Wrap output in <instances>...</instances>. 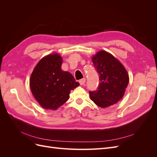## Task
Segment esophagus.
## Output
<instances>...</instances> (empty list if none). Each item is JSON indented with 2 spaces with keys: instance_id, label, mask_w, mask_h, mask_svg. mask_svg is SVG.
I'll list each match as a JSON object with an SVG mask.
<instances>
[{
  "instance_id": "34e87169",
  "label": "esophagus",
  "mask_w": 157,
  "mask_h": 157,
  "mask_svg": "<svg viewBox=\"0 0 157 157\" xmlns=\"http://www.w3.org/2000/svg\"><path fill=\"white\" fill-rule=\"evenodd\" d=\"M86 82V78H82L79 80V83L80 85H84Z\"/></svg>"
}]
</instances>
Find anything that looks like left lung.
<instances>
[{"label": "left lung", "instance_id": "1", "mask_svg": "<svg viewBox=\"0 0 157 157\" xmlns=\"http://www.w3.org/2000/svg\"><path fill=\"white\" fill-rule=\"evenodd\" d=\"M92 60L99 73V83L96 90L89 92L90 99L102 108L113 105L124 96L129 76L120 61L107 52H98Z\"/></svg>", "mask_w": 157, "mask_h": 157}]
</instances>
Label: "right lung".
Segmentation results:
<instances>
[{
    "label": "right lung",
    "mask_w": 157,
    "mask_h": 157,
    "mask_svg": "<svg viewBox=\"0 0 157 157\" xmlns=\"http://www.w3.org/2000/svg\"><path fill=\"white\" fill-rule=\"evenodd\" d=\"M61 64L59 54L48 55L39 61L31 75V92L44 109L56 110L68 100L71 90L80 85L69 72L61 69Z\"/></svg>",
    "instance_id": "add662e5"
}]
</instances>
